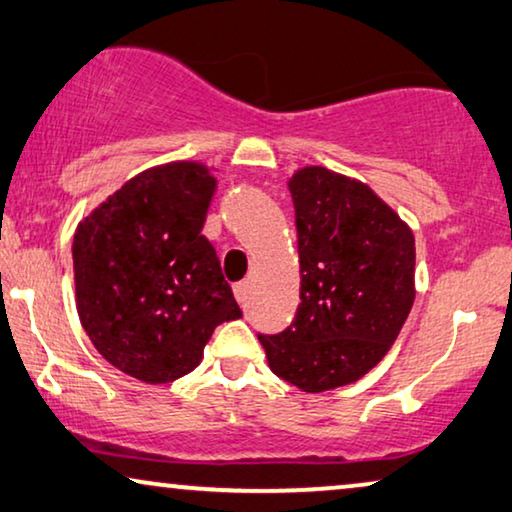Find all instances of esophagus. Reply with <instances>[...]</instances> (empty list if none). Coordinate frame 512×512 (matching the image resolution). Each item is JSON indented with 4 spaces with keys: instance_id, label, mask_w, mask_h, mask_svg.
Masks as SVG:
<instances>
[{
    "instance_id": "34e87169",
    "label": "esophagus",
    "mask_w": 512,
    "mask_h": 512,
    "mask_svg": "<svg viewBox=\"0 0 512 512\" xmlns=\"http://www.w3.org/2000/svg\"><path fill=\"white\" fill-rule=\"evenodd\" d=\"M234 297H236V301H239L241 306L246 304V299H248V283H246V280H243V283H236L234 285Z\"/></svg>"
}]
</instances>
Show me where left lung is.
<instances>
[{"instance_id":"1","label":"left lung","mask_w":512,"mask_h":512,"mask_svg":"<svg viewBox=\"0 0 512 512\" xmlns=\"http://www.w3.org/2000/svg\"><path fill=\"white\" fill-rule=\"evenodd\" d=\"M301 266L292 325L257 334L304 392L355 383L387 355L415 299V239L369 185L325 167L290 178Z\"/></svg>"}]
</instances>
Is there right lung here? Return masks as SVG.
Segmentation results:
<instances>
[{"label": "right lung", "instance_id": "right-lung-1", "mask_svg": "<svg viewBox=\"0 0 512 512\" xmlns=\"http://www.w3.org/2000/svg\"><path fill=\"white\" fill-rule=\"evenodd\" d=\"M215 176L199 162L143 171L76 229V308L106 362L150 385L201 362L213 329L241 318L201 234Z\"/></svg>", "mask_w": 512, "mask_h": 512}]
</instances>
